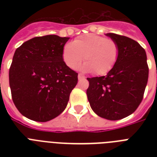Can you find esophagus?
<instances>
[{
    "instance_id": "34e87169",
    "label": "esophagus",
    "mask_w": 157,
    "mask_h": 157,
    "mask_svg": "<svg viewBox=\"0 0 157 157\" xmlns=\"http://www.w3.org/2000/svg\"><path fill=\"white\" fill-rule=\"evenodd\" d=\"M85 77H86V76H84L82 73H79L78 74V79H79V80H81V79H85Z\"/></svg>"
}]
</instances>
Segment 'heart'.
<instances>
[{
	"label": "heart",
	"mask_w": 157,
	"mask_h": 157,
	"mask_svg": "<svg viewBox=\"0 0 157 157\" xmlns=\"http://www.w3.org/2000/svg\"><path fill=\"white\" fill-rule=\"evenodd\" d=\"M120 56V47L116 40L96 34H85L67 43L63 50V59L71 69L78 67L84 59L83 68L98 76L112 71Z\"/></svg>",
	"instance_id": "obj_1"
}]
</instances>
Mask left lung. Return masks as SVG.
Masks as SVG:
<instances>
[{
  "mask_svg": "<svg viewBox=\"0 0 157 157\" xmlns=\"http://www.w3.org/2000/svg\"><path fill=\"white\" fill-rule=\"evenodd\" d=\"M107 36L119 45V59L106 76L87 78L86 94L96 114L117 121L132 114L141 103L149 68L145 50L136 40L116 33Z\"/></svg>",
  "mask_w": 157,
  "mask_h": 157,
  "instance_id": "8db88e82",
  "label": "left lung"
}]
</instances>
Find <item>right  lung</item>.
<instances>
[{
	"label": "right lung",
	"mask_w": 157,
	"mask_h": 157,
	"mask_svg": "<svg viewBox=\"0 0 157 157\" xmlns=\"http://www.w3.org/2000/svg\"><path fill=\"white\" fill-rule=\"evenodd\" d=\"M69 37L36 36L17 48L9 71L13 102L21 114L45 122L66 108L78 73L67 66L63 50Z\"/></svg>",
	"instance_id": "add662e5"
}]
</instances>
